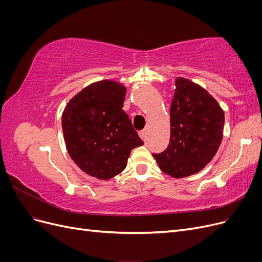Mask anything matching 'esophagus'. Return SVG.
<instances>
[{"instance_id": "34e87169", "label": "esophagus", "mask_w": 262, "mask_h": 262, "mask_svg": "<svg viewBox=\"0 0 262 262\" xmlns=\"http://www.w3.org/2000/svg\"><path fill=\"white\" fill-rule=\"evenodd\" d=\"M139 136H140V138H141L142 140L145 141V139H146V132H145V130L140 131V132H139Z\"/></svg>"}]
</instances>
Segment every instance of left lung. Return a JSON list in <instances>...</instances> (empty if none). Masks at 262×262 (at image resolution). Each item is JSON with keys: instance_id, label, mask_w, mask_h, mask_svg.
I'll return each instance as SVG.
<instances>
[{"instance_id": "8db88e82", "label": "left lung", "mask_w": 262, "mask_h": 262, "mask_svg": "<svg viewBox=\"0 0 262 262\" xmlns=\"http://www.w3.org/2000/svg\"><path fill=\"white\" fill-rule=\"evenodd\" d=\"M175 85L169 145L153 156L165 173L184 178L202 170L216 154L225 117L219 102L201 86L182 77Z\"/></svg>"}]
</instances>
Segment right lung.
<instances>
[{"mask_svg": "<svg viewBox=\"0 0 262 262\" xmlns=\"http://www.w3.org/2000/svg\"><path fill=\"white\" fill-rule=\"evenodd\" d=\"M126 89L110 80L85 87L62 115L64 140L73 162L87 175L108 180L120 173L143 141L123 110Z\"/></svg>", "mask_w": 262, "mask_h": 262, "instance_id": "add662e5", "label": "right lung"}]
</instances>
